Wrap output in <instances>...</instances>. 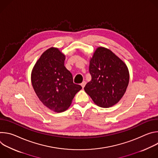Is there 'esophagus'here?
<instances>
[{
  "label": "esophagus",
  "instance_id": "1",
  "mask_svg": "<svg viewBox=\"0 0 158 158\" xmlns=\"http://www.w3.org/2000/svg\"><path fill=\"white\" fill-rule=\"evenodd\" d=\"M85 84H86V82L85 81H83L82 83H81V86H82V87L84 89V87H85Z\"/></svg>",
  "mask_w": 158,
  "mask_h": 158
}]
</instances>
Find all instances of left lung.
Returning <instances> with one entry per match:
<instances>
[{
	"label": "left lung",
	"mask_w": 158,
	"mask_h": 158,
	"mask_svg": "<svg viewBox=\"0 0 158 158\" xmlns=\"http://www.w3.org/2000/svg\"><path fill=\"white\" fill-rule=\"evenodd\" d=\"M89 73L91 81L84 90L96 104L109 107L119 101L129 80L128 69L123 60L110 50L98 48L90 60Z\"/></svg>",
	"instance_id": "1"
}]
</instances>
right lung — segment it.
I'll use <instances>...</instances> for the list:
<instances>
[{
	"label": "right lung",
	"instance_id": "right-lung-1",
	"mask_svg": "<svg viewBox=\"0 0 158 158\" xmlns=\"http://www.w3.org/2000/svg\"><path fill=\"white\" fill-rule=\"evenodd\" d=\"M65 56L57 48L45 51L35 64L31 81L40 101L55 112L65 111L82 89L73 82L72 74L64 66Z\"/></svg>",
	"mask_w": 158,
	"mask_h": 158
}]
</instances>
